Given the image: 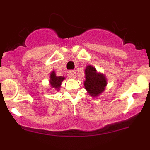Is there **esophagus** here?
Masks as SVG:
<instances>
[{
	"label": "esophagus",
	"mask_w": 150,
	"mask_h": 150,
	"mask_svg": "<svg viewBox=\"0 0 150 150\" xmlns=\"http://www.w3.org/2000/svg\"><path fill=\"white\" fill-rule=\"evenodd\" d=\"M69 75L71 77H75L76 76V71H69Z\"/></svg>",
	"instance_id": "1"
}]
</instances>
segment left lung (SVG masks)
Returning a JSON list of instances; mask_svg holds the SVG:
<instances>
[{"label":"left lung","instance_id":"8db88e82","mask_svg":"<svg viewBox=\"0 0 150 150\" xmlns=\"http://www.w3.org/2000/svg\"><path fill=\"white\" fill-rule=\"evenodd\" d=\"M86 80L84 82L85 88L92 96L99 95L104 90L107 81L104 75L97 74L96 70L92 66H88L85 70Z\"/></svg>","mask_w":150,"mask_h":150}]
</instances>
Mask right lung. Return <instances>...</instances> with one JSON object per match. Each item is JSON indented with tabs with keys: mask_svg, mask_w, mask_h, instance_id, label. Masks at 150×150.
<instances>
[{
	"mask_svg": "<svg viewBox=\"0 0 150 150\" xmlns=\"http://www.w3.org/2000/svg\"><path fill=\"white\" fill-rule=\"evenodd\" d=\"M63 79H64V77H63V76H57L55 75V73L52 71L51 73V75H50V85H51V86L52 88H55L57 90H59Z\"/></svg>",
	"mask_w": 150,
	"mask_h": 150,
	"instance_id": "obj_1",
	"label": "right lung"
}]
</instances>
